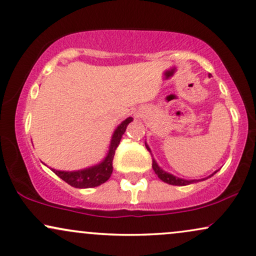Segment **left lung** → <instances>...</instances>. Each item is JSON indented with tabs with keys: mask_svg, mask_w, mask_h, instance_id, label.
<instances>
[{
	"mask_svg": "<svg viewBox=\"0 0 256 256\" xmlns=\"http://www.w3.org/2000/svg\"><path fill=\"white\" fill-rule=\"evenodd\" d=\"M208 76H210V75H208ZM145 145H146L147 150H150V148L148 147V145H147V144H146V142H145ZM152 167H153V170L156 172V174L158 175V178H159L161 181H164V182L168 183V184H172V186H188V184H192V183H196V182H198V181H204V180L211 178V176H214L216 172H214V174L210 175V176H208L206 178H202V180H184V178H178V176H174L172 174H170V172H164V169L161 168L160 166L156 164V161L154 160V159H153Z\"/></svg>",
	"mask_w": 256,
	"mask_h": 256,
	"instance_id": "1",
	"label": "left lung"
}]
</instances>
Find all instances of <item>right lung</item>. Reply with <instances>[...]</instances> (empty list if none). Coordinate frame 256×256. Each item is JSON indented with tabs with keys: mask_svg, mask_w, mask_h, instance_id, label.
Returning <instances> with one entry per match:
<instances>
[{
	"mask_svg": "<svg viewBox=\"0 0 256 256\" xmlns=\"http://www.w3.org/2000/svg\"><path fill=\"white\" fill-rule=\"evenodd\" d=\"M132 120V117L126 118V120L122 122L117 126V128L114 130L112 136H111L109 150H108L106 156L100 164L92 166V167L81 169V170L64 172L51 168L52 172L59 176L61 180H64V182H67L68 184L74 186V188H94V186H98L102 183L106 182L110 178L111 174H112V160L114 156V152H116V148L120 145V139L123 136L128 125Z\"/></svg>",
	"mask_w": 256,
	"mask_h": 256,
	"instance_id": "obj_1",
	"label": "right lung"
}]
</instances>
